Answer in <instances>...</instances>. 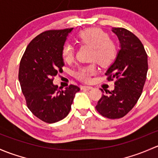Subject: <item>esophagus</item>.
<instances>
[{
	"label": "esophagus",
	"instance_id": "obj_1",
	"mask_svg": "<svg viewBox=\"0 0 158 158\" xmlns=\"http://www.w3.org/2000/svg\"><path fill=\"white\" fill-rule=\"evenodd\" d=\"M81 89H82V90H90L91 89H93V87H91V86H82V87H81Z\"/></svg>",
	"mask_w": 158,
	"mask_h": 158
}]
</instances>
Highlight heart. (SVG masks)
I'll return each instance as SVG.
<instances>
[{
    "instance_id": "b5f03b06",
    "label": "heart",
    "mask_w": 158,
    "mask_h": 158,
    "mask_svg": "<svg viewBox=\"0 0 158 158\" xmlns=\"http://www.w3.org/2000/svg\"><path fill=\"white\" fill-rule=\"evenodd\" d=\"M79 43L93 47L91 60L96 61L100 65H109L116 56V47L114 43L110 40L109 35L101 29L90 28L79 32ZM74 55V49L70 44L64 45L62 56L65 61H70ZM96 73L95 64L81 68L76 72V77L83 81H89L91 75Z\"/></svg>"
}]
</instances>
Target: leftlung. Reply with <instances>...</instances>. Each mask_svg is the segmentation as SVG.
Here are the masks:
<instances>
[{"mask_svg":"<svg viewBox=\"0 0 158 158\" xmlns=\"http://www.w3.org/2000/svg\"><path fill=\"white\" fill-rule=\"evenodd\" d=\"M112 31L118 37L120 49L105 74L108 81L116 80L115 88L105 90L106 94L102 95L96 109L103 116L114 119L126 115L138 102L148 64L147 53L135 35L124 28L113 27Z\"/></svg>","mask_w":158,"mask_h":158,"instance_id":"1","label":"left lung"}]
</instances>
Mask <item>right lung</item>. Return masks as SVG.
Listing matches in <instances>:
<instances>
[{"instance_id":"add662e5","label":"right lung","mask_w":158,"mask_h":158,"mask_svg":"<svg viewBox=\"0 0 158 158\" xmlns=\"http://www.w3.org/2000/svg\"><path fill=\"white\" fill-rule=\"evenodd\" d=\"M73 28L48 30L34 38L21 58L19 81L27 107L37 118L54 123L67 116L80 88L70 85L61 90L53 77L62 71V49Z\"/></svg>"}]
</instances>
